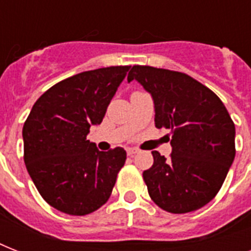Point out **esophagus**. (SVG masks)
<instances>
[{
  "label": "esophagus",
  "mask_w": 251,
  "mask_h": 251,
  "mask_svg": "<svg viewBox=\"0 0 251 251\" xmlns=\"http://www.w3.org/2000/svg\"><path fill=\"white\" fill-rule=\"evenodd\" d=\"M126 152H127V155H129V156H134L135 153H138V150L137 149H127L126 150Z\"/></svg>",
  "instance_id": "esophagus-1"
}]
</instances>
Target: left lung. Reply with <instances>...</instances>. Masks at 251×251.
<instances>
[{
	"label": "left lung",
	"mask_w": 251,
	"mask_h": 251,
	"mask_svg": "<svg viewBox=\"0 0 251 251\" xmlns=\"http://www.w3.org/2000/svg\"><path fill=\"white\" fill-rule=\"evenodd\" d=\"M151 95L155 126L172 131L167 159L152 151L153 165L143 178L153 202L172 214H186L214 199L234 160L236 129L216 95L183 73L152 66L131 68Z\"/></svg>",
	"instance_id": "1"
}]
</instances>
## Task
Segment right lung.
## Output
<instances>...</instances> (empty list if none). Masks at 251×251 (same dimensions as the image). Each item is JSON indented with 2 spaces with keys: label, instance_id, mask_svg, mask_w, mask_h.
<instances>
[{
  "label": "right lung",
  "instance_id": "1",
  "mask_svg": "<svg viewBox=\"0 0 251 251\" xmlns=\"http://www.w3.org/2000/svg\"><path fill=\"white\" fill-rule=\"evenodd\" d=\"M130 66L83 72L50 87L33 104L23 126L25 163L45 202L75 216L109 199L126 160L121 147L99 151L87 139L100 125Z\"/></svg>",
  "mask_w": 251,
  "mask_h": 251
}]
</instances>
